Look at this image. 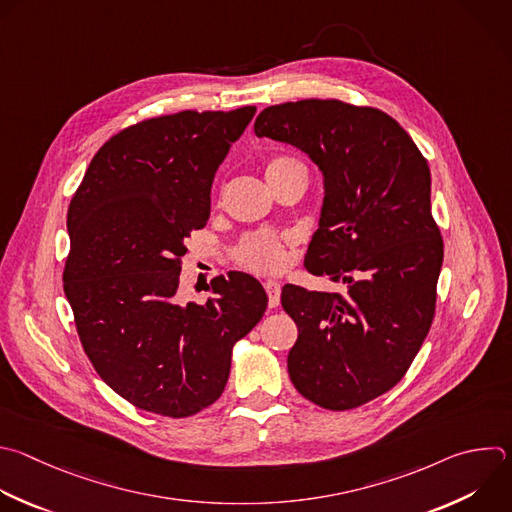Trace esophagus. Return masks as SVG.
Instances as JSON below:
<instances>
[{"mask_svg": "<svg viewBox=\"0 0 512 512\" xmlns=\"http://www.w3.org/2000/svg\"><path fill=\"white\" fill-rule=\"evenodd\" d=\"M265 291H267V297H269V307H277L279 305V297H281V285L273 279L265 281Z\"/></svg>", "mask_w": 512, "mask_h": 512, "instance_id": "34e87169", "label": "esophagus"}]
</instances>
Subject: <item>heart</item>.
<instances>
[{
  "mask_svg": "<svg viewBox=\"0 0 512 512\" xmlns=\"http://www.w3.org/2000/svg\"><path fill=\"white\" fill-rule=\"evenodd\" d=\"M293 175H305V164L287 154L273 156L265 162V177L269 185H277ZM293 237L287 233H277L269 229H255L245 233L233 247V259L239 267L253 273L271 275L279 273L287 265V249Z\"/></svg>",
  "mask_w": 512,
  "mask_h": 512,
  "instance_id": "heart-1",
  "label": "heart"
}]
</instances>
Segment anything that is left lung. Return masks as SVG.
Masks as SVG:
<instances>
[{"instance_id":"8db88e82","label":"left lung","mask_w":512,"mask_h":512,"mask_svg":"<svg viewBox=\"0 0 512 512\" xmlns=\"http://www.w3.org/2000/svg\"><path fill=\"white\" fill-rule=\"evenodd\" d=\"M255 134L301 148L321 168L325 199L305 269L346 285L283 287L297 325L289 378L319 408H360L406 376L434 321L444 243L428 160L392 116L337 98L269 106Z\"/></svg>"}]
</instances>
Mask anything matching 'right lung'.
I'll list each match as a JSON object with an SVG mask.
<instances>
[{
    "instance_id": "obj_1",
    "label": "right lung",
    "mask_w": 512,
    "mask_h": 512,
    "mask_svg": "<svg viewBox=\"0 0 512 512\" xmlns=\"http://www.w3.org/2000/svg\"><path fill=\"white\" fill-rule=\"evenodd\" d=\"M255 106L144 118L94 154L68 207L64 293L96 374L132 406L189 418L225 390L233 348L263 317L261 283L217 275L181 305L185 239L207 225L219 164Z\"/></svg>"
}]
</instances>
